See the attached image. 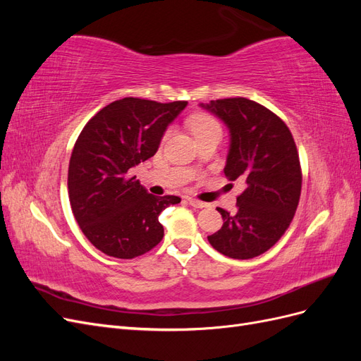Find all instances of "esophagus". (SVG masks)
<instances>
[{"label": "esophagus", "mask_w": 361, "mask_h": 361, "mask_svg": "<svg viewBox=\"0 0 361 361\" xmlns=\"http://www.w3.org/2000/svg\"><path fill=\"white\" fill-rule=\"evenodd\" d=\"M188 203L192 206V207H206L207 206V203H204V202H200V200H195V199H188Z\"/></svg>", "instance_id": "esophagus-1"}]
</instances>
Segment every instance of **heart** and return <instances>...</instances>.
I'll use <instances>...</instances> for the list:
<instances>
[{"label":"heart","instance_id":"obj_1","mask_svg":"<svg viewBox=\"0 0 361 361\" xmlns=\"http://www.w3.org/2000/svg\"><path fill=\"white\" fill-rule=\"evenodd\" d=\"M191 130L192 134L195 137H199L202 134H206V133H211V130H221L220 129V125H218L216 120L211 116L207 114H199L195 116L192 120H191Z\"/></svg>","mask_w":361,"mask_h":361}]
</instances>
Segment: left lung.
<instances>
[{"instance_id":"1","label":"left lung","mask_w":361,"mask_h":361,"mask_svg":"<svg viewBox=\"0 0 361 361\" xmlns=\"http://www.w3.org/2000/svg\"><path fill=\"white\" fill-rule=\"evenodd\" d=\"M200 106L228 129L224 174L247 183L235 214L216 207L223 226L207 241L227 257H256L279 241L297 211L302 180L297 146L286 123L255 101L228 97Z\"/></svg>"}]
</instances>
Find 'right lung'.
<instances>
[{"mask_svg":"<svg viewBox=\"0 0 361 361\" xmlns=\"http://www.w3.org/2000/svg\"><path fill=\"white\" fill-rule=\"evenodd\" d=\"M187 105L123 97L81 130L69 162V200L82 233L102 253L133 259L161 243L158 216L180 199L149 194L130 169L157 154L164 133Z\"/></svg>","mask_w":361,"mask_h":361,"instance_id":"right-lung-1","label":"right lung"}]
</instances>
